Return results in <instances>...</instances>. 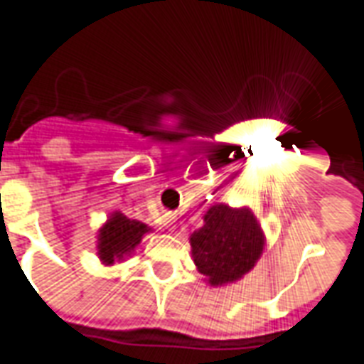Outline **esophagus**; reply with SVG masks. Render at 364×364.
Returning a JSON list of instances; mask_svg holds the SVG:
<instances>
[{
    "label": "esophagus",
    "mask_w": 364,
    "mask_h": 364,
    "mask_svg": "<svg viewBox=\"0 0 364 364\" xmlns=\"http://www.w3.org/2000/svg\"><path fill=\"white\" fill-rule=\"evenodd\" d=\"M173 222H175V214L166 213V214H161V216H159V224H161V226H166V228H169V226H171Z\"/></svg>",
    "instance_id": "esophagus-1"
}]
</instances>
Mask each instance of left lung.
<instances>
[{
  "instance_id": "left-lung-1",
  "label": "left lung",
  "mask_w": 364,
  "mask_h": 364,
  "mask_svg": "<svg viewBox=\"0 0 364 364\" xmlns=\"http://www.w3.org/2000/svg\"><path fill=\"white\" fill-rule=\"evenodd\" d=\"M193 259L210 284L237 281L255 265L263 252V234L250 210L213 206L205 226L191 236Z\"/></svg>"
}]
</instances>
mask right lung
<instances>
[{"label": "right lung", "mask_w": 364, "mask_h": 364, "mask_svg": "<svg viewBox=\"0 0 364 364\" xmlns=\"http://www.w3.org/2000/svg\"><path fill=\"white\" fill-rule=\"evenodd\" d=\"M148 232V226L142 222L128 220L122 214H112L99 234V255L107 265L114 259H122L127 253L140 244L142 236Z\"/></svg>", "instance_id": "1"}]
</instances>
